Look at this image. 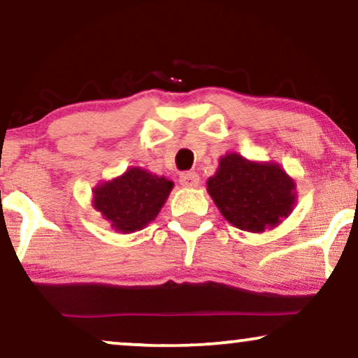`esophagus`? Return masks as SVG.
<instances>
[{
    "label": "esophagus",
    "instance_id": "34e87169",
    "mask_svg": "<svg viewBox=\"0 0 358 358\" xmlns=\"http://www.w3.org/2000/svg\"><path fill=\"white\" fill-rule=\"evenodd\" d=\"M179 182L184 185V187H197L200 179L199 174L194 173V171H187V173H182L179 176Z\"/></svg>",
    "mask_w": 358,
    "mask_h": 358
}]
</instances>
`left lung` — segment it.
<instances>
[{"label":"left lung","mask_w":358,"mask_h":358,"mask_svg":"<svg viewBox=\"0 0 358 358\" xmlns=\"http://www.w3.org/2000/svg\"><path fill=\"white\" fill-rule=\"evenodd\" d=\"M207 185L223 217L252 233L275 227L295 203V184L280 166L252 163L236 153L223 156Z\"/></svg>","instance_id":"1"}]
</instances>
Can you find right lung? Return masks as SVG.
I'll use <instances>...</instances> for the list:
<instances>
[{
	"mask_svg": "<svg viewBox=\"0 0 358 358\" xmlns=\"http://www.w3.org/2000/svg\"><path fill=\"white\" fill-rule=\"evenodd\" d=\"M173 189V182L141 168L94 189V208L104 215L112 228L134 233L156 218Z\"/></svg>",
	"mask_w": 358,
	"mask_h": 358,
	"instance_id": "right-lung-1",
	"label": "right lung"
}]
</instances>
